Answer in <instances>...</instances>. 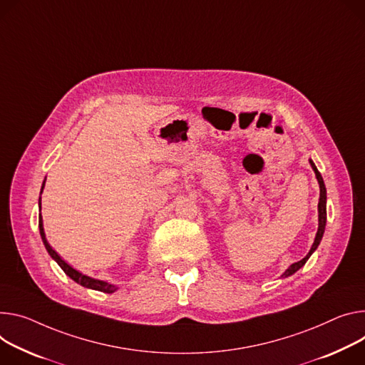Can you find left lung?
Returning a JSON list of instances; mask_svg holds the SVG:
<instances>
[{"label": "left lung", "instance_id": "left-lung-1", "mask_svg": "<svg viewBox=\"0 0 365 365\" xmlns=\"http://www.w3.org/2000/svg\"><path fill=\"white\" fill-rule=\"evenodd\" d=\"M310 164H312V169H313L314 173H316L319 186H320V197H319V228H317L314 243H313L310 252L307 253V256H306L304 259H302V260H298V262L292 263L291 267H289V268L284 272V275H282V277H285V278L289 277V275H292L294 272H297L298 269H300V268L303 267V264L307 262V259L312 256V253L317 249V246H319V243H320V240H322V237H323V233H324V225H326V187H324V182H323V178H322L320 172L317 170V168H316L314 163H313L312 160H310Z\"/></svg>", "mask_w": 365, "mask_h": 365}]
</instances>
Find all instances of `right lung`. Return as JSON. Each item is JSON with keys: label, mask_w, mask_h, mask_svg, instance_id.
Here are the masks:
<instances>
[{"label": "right lung", "mask_w": 365, "mask_h": 365, "mask_svg": "<svg viewBox=\"0 0 365 365\" xmlns=\"http://www.w3.org/2000/svg\"><path fill=\"white\" fill-rule=\"evenodd\" d=\"M43 186H45V182H43V185H42V190H43ZM41 201V200H39ZM39 230H41V236H42V240H43V245H45V247H46V250H48V253L56 260V263L59 264V267L62 268V271L67 274L71 279H74L76 282H78L80 285H83V287H86V288H91V289H97V291H102V292H108V294H112V292H115L116 289H118V287L116 285H113V284H109V282H106V281H101V279H94V278H90V277H87V275H84V274H81V272H78V271H76L74 268H71L70 264L65 262L63 259H61V256L51 247V245L48 243V240H46V237H45V231H43V222H42V215L39 217Z\"/></svg>", "instance_id": "right-lung-1"}]
</instances>
